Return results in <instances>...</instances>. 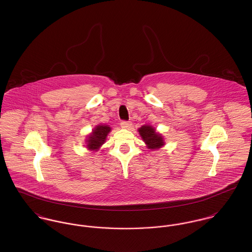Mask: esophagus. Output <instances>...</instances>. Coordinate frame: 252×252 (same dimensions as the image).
I'll return each instance as SVG.
<instances>
[{
    "instance_id": "obj_1",
    "label": "esophagus",
    "mask_w": 252,
    "mask_h": 252,
    "mask_svg": "<svg viewBox=\"0 0 252 252\" xmlns=\"http://www.w3.org/2000/svg\"><path fill=\"white\" fill-rule=\"evenodd\" d=\"M131 122H129V121H122L121 122V126L123 128H129L131 126Z\"/></svg>"
}]
</instances>
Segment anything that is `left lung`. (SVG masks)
Wrapping results in <instances>:
<instances>
[{
  "instance_id": "1",
  "label": "left lung",
  "mask_w": 252,
  "mask_h": 252,
  "mask_svg": "<svg viewBox=\"0 0 252 252\" xmlns=\"http://www.w3.org/2000/svg\"><path fill=\"white\" fill-rule=\"evenodd\" d=\"M139 133L142 136L145 144L151 149L159 148L164 144L162 137L159 134H158L155 129L150 126H143L141 128H139Z\"/></svg>"
}]
</instances>
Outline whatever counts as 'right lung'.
<instances>
[{
  "label": "right lung",
  "mask_w": 252,
  "mask_h": 252,
  "mask_svg": "<svg viewBox=\"0 0 252 252\" xmlns=\"http://www.w3.org/2000/svg\"><path fill=\"white\" fill-rule=\"evenodd\" d=\"M110 131V127L108 126H97L94 129L93 133L90 135L88 142V148L91 150L98 149L108 136V132Z\"/></svg>",
  "instance_id": "right-lung-1"
}]
</instances>
